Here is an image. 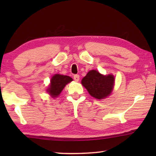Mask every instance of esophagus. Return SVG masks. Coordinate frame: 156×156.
Here are the masks:
<instances>
[{
    "label": "esophagus",
    "mask_w": 156,
    "mask_h": 156,
    "mask_svg": "<svg viewBox=\"0 0 156 156\" xmlns=\"http://www.w3.org/2000/svg\"><path fill=\"white\" fill-rule=\"evenodd\" d=\"M73 79H74L75 81L78 82L79 80V79H80V76H79V75H78V74H76L73 76Z\"/></svg>",
    "instance_id": "34e87169"
}]
</instances>
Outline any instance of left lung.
<instances>
[{
	"instance_id": "obj_1",
	"label": "left lung",
	"mask_w": 156,
	"mask_h": 156,
	"mask_svg": "<svg viewBox=\"0 0 156 156\" xmlns=\"http://www.w3.org/2000/svg\"><path fill=\"white\" fill-rule=\"evenodd\" d=\"M115 78L112 74L104 76L96 70H91L82 79L81 83L92 97L98 100L106 98L112 94Z\"/></svg>"
}]
</instances>
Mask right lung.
Masks as SVG:
<instances>
[{"label":"right lung","instance_id":"add662e5","mask_svg":"<svg viewBox=\"0 0 156 156\" xmlns=\"http://www.w3.org/2000/svg\"><path fill=\"white\" fill-rule=\"evenodd\" d=\"M72 80L73 79L68 76L55 74L50 80V84L47 89V93H49L54 98H56L61 93L66 84L71 83Z\"/></svg>","mask_w":156,"mask_h":156}]
</instances>
